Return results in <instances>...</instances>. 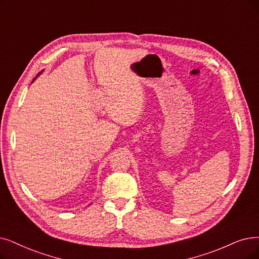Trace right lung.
Masks as SVG:
<instances>
[{"label":"right lung","instance_id":"add662e5","mask_svg":"<svg viewBox=\"0 0 259 259\" xmlns=\"http://www.w3.org/2000/svg\"><path fill=\"white\" fill-rule=\"evenodd\" d=\"M42 71H44V70H42ZM42 71H41V72H42ZM41 72H39V73H38V74H37V76H38V75H39V74H40V73H41ZM37 76H36V77H37ZM36 77H35V78H34V79H33V80H32V82H33V81H34V80H35V79H36Z\"/></svg>","mask_w":259,"mask_h":259}]
</instances>
